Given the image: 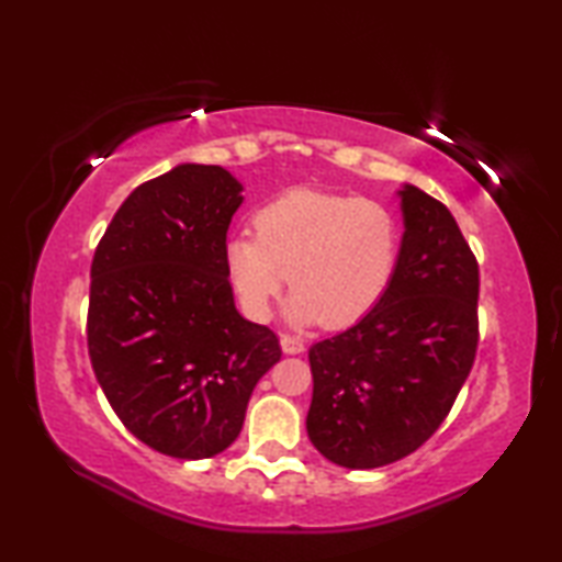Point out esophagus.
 <instances>
[{
  "mask_svg": "<svg viewBox=\"0 0 562 562\" xmlns=\"http://www.w3.org/2000/svg\"><path fill=\"white\" fill-rule=\"evenodd\" d=\"M280 345H282V351H288V355H300V351H304V339L294 335H282Z\"/></svg>",
  "mask_w": 562,
  "mask_h": 562,
  "instance_id": "1",
  "label": "esophagus"
}]
</instances>
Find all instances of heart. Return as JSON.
Segmentation results:
<instances>
[{
	"mask_svg": "<svg viewBox=\"0 0 562 562\" xmlns=\"http://www.w3.org/2000/svg\"><path fill=\"white\" fill-rule=\"evenodd\" d=\"M255 231L225 245L227 274L252 319H268L292 282L294 322L341 329L369 315L394 280L402 233L379 201L288 190L255 213Z\"/></svg>",
	"mask_w": 562,
	"mask_h": 562,
	"instance_id": "obj_1",
	"label": "heart"
}]
</instances>
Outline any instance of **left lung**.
Masks as SVG:
<instances>
[{
  "instance_id": "8db88e82",
  "label": "left lung",
  "mask_w": 562,
  "mask_h": 562,
  "mask_svg": "<svg viewBox=\"0 0 562 562\" xmlns=\"http://www.w3.org/2000/svg\"><path fill=\"white\" fill-rule=\"evenodd\" d=\"M398 195L392 284L355 327L310 349V441L345 469H379L429 441L479 347V262L459 223L424 190Z\"/></svg>"
}]
</instances>
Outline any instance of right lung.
<instances>
[{
	"mask_svg": "<svg viewBox=\"0 0 562 562\" xmlns=\"http://www.w3.org/2000/svg\"><path fill=\"white\" fill-rule=\"evenodd\" d=\"M240 190L221 166H178L133 190L93 252V374L123 426L173 459L225 451L282 357L270 327L240 317L227 280Z\"/></svg>",
	"mask_w": 562,
	"mask_h": 562,
	"instance_id": "add662e5",
	"label": "right lung"
}]
</instances>
